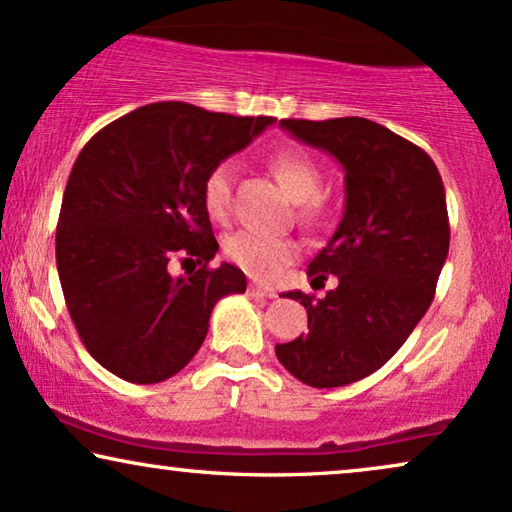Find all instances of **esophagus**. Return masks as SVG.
Wrapping results in <instances>:
<instances>
[{"instance_id": "1", "label": "esophagus", "mask_w": 512, "mask_h": 512, "mask_svg": "<svg viewBox=\"0 0 512 512\" xmlns=\"http://www.w3.org/2000/svg\"><path fill=\"white\" fill-rule=\"evenodd\" d=\"M249 294L256 296V298H275L277 294L272 289H265V287H258V284H251L249 287Z\"/></svg>"}]
</instances>
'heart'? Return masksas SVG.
Returning a JSON list of instances; mask_svg holds the SVG:
<instances>
[{"mask_svg":"<svg viewBox=\"0 0 512 512\" xmlns=\"http://www.w3.org/2000/svg\"><path fill=\"white\" fill-rule=\"evenodd\" d=\"M268 169L284 192L301 204V218L313 221L322 211V197L317 192L322 190L324 174L320 164L305 150H282L268 159ZM232 181H235V169L230 162H218L209 169L202 183V202L211 218L223 221L230 214L232 202ZM225 256L232 263L240 265L244 272H249L256 280H272L287 265L294 261L296 244L280 237H268L261 232L240 230L230 235L223 244Z\"/></svg>","mask_w":512,"mask_h":512,"instance_id":"obj_1","label":"heart"}]
</instances>
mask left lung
I'll use <instances>...</instances> for the list:
<instances>
[{
  "label": "left lung",
  "instance_id": "8db88e82",
  "mask_svg": "<svg viewBox=\"0 0 512 512\" xmlns=\"http://www.w3.org/2000/svg\"><path fill=\"white\" fill-rule=\"evenodd\" d=\"M296 141L329 152L345 174V209L308 265L324 298L287 291L308 310V334L275 345L282 367L313 388H338L381 369L428 305L449 254L444 185L418 145L364 117L282 119Z\"/></svg>",
  "mask_w": 512,
  "mask_h": 512
}]
</instances>
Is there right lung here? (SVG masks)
I'll list each match as a JSON object with an SVG mask.
<instances>
[{"label":"right lung","instance_id":"right-lung-1","mask_svg":"<svg viewBox=\"0 0 512 512\" xmlns=\"http://www.w3.org/2000/svg\"><path fill=\"white\" fill-rule=\"evenodd\" d=\"M272 122L150 103L103 126L79 152L58 216L56 265L79 338L115 376L159 383L178 374L207 338L214 305L247 291L235 265L207 268L218 242L202 183ZM174 255L203 268L174 278Z\"/></svg>","mask_w":512,"mask_h":512}]
</instances>
